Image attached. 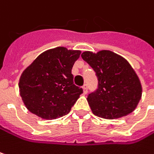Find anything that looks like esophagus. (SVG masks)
Listing matches in <instances>:
<instances>
[{"mask_svg": "<svg viewBox=\"0 0 154 154\" xmlns=\"http://www.w3.org/2000/svg\"><path fill=\"white\" fill-rule=\"evenodd\" d=\"M82 88H83V94H86L88 93V85H87V84H85V85L82 87Z\"/></svg>", "mask_w": 154, "mask_h": 154, "instance_id": "obj_1", "label": "esophagus"}]
</instances>
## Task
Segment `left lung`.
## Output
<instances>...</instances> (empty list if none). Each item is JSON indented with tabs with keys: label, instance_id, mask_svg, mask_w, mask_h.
Wrapping results in <instances>:
<instances>
[{
	"label": "left lung",
	"instance_id": "8db88e82",
	"mask_svg": "<svg viewBox=\"0 0 154 154\" xmlns=\"http://www.w3.org/2000/svg\"><path fill=\"white\" fill-rule=\"evenodd\" d=\"M82 58L95 72L98 86L88 95L94 114L114 119L131 113L141 98L139 79L129 62L110 51H84Z\"/></svg>",
	"mask_w": 154,
	"mask_h": 154
}]
</instances>
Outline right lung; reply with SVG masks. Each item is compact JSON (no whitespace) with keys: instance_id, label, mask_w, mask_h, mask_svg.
Here are the masks:
<instances>
[{"instance_id":"obj_1","label":"right lung","mask_w":154,"mask_h":154,"mask_svg":"<svg viewBox=\"0 0 154 154\" xmlns=\"http://www.w3.org/2000/svg\"><path fill=\"white\" fill-rule=\"evenodd\" d=\"M81 51L57 47L41 53L23 71L20 95L28 109L44 119L70 112L83 89L73 84L72 68Z\"/></svg>"}]
</instances>
